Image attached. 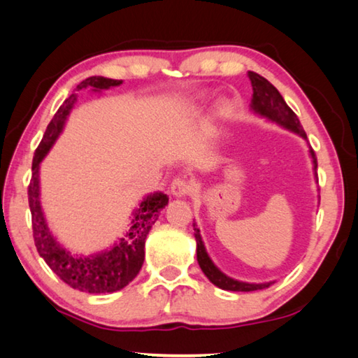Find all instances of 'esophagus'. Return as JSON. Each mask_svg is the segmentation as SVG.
<instances>
[{
    "mask_svg": "<svg viewBox=\"0 0 358 358\" xmlns=\"http://www.w3.org/2000/svg\"><path fill=\"white\" fill-rule=\"evenodd\" d=\"M194 191V183L187 178H175L171 185V192L175 197H185Z\"/></svg>",
    "mask_w": 358,
    "mask_h": 358,
    "instance_id": "esophagus-1",
    "label": "esophagus"
}]
</instances>
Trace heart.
<instances>
[{
	"mask_svg": "<svg viewBox=\"0 0 358 358\" xmlns=\"http://www.w3.org/2000/svg\"><path fill=\"white\" fill-rule=\"evenodd\" d=\"M217 113H219V115H227L228 113V108L227 107H223V105H220V107L219 108H217Z\"/></svg>",
	"mask_w": 358,
	"mask_h": 358,
	"instance_id": "1",
	"label": "heart"
}]
</instances>
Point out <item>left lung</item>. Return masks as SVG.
<instances>
[{"label": "left lung", "instance_id": "obj_1", "mask_svg": "<svg viewBox=\"0 0 358 358\" xmlns=\"http://www.w3.org/2000/svg\"><path fill=\"white\" fill-rule=\"evenodd\" d=\"M248 79L251 82V87H253V101H251V107H253V110L257 111L259 115L267 116L268 119H271V121H276L281 125H284V127L299 133L301 136L307 139L306 131L303 130V125H301L298 116L295 115V111H293L289 105L285 103L284 97L276 90V87L271 85V83L265 79V77L259 76L257 73H253V71H248ZM310 155L313 158V169L317 171V167H318L317 155H315L312 147H310ZM194 236H195V241H197V261H199L200 268L203 270V273H205L209 281H211L214 285L220 287V289H223V290H231V292L262 290V289H268V287L271 285L270 282L268 284L239 282V281H234V279L225 276L211 262V259L208 257L205 247H203L200 231L195 228V223H194Z\"/></svg>", "mask_w": 358, "mask_h": 358}]
</instances>
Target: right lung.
<instances>
[{"instance_id":"1","label":"right lung","mask_w":358,"mask_h":358,"mask_svg":"<svg viewBox=\"0 0 358 358\" xmlns=\"http://www.w3.org/2000/svg\"><path fill=\"white\" fill-rule=\"evenodd\" d=\"M122 80L107 79L102 76H93L82 80L77 85V91L91 87L97 90H107L116 87ZM77 94H71L63 102L62 107L54 115L52 121L49 122L32 159V177L27 186V199H29V208L32 214V236L38 255L45 259L55 275L63 282L73 287L76 290L85 293H111L124 289L125 285L136 278L144 262V243L153 223L157 222L161 209L167 205L164 194L157 192L149 195L139 209L135 211V217L131 220V228L127 236L121 239L110 251L102 255L90 257H76L63 250L57 241L54 239L48 231L43 213L40 208L38 200V164L40 161L51 149L55 138L62 131L63 124L73 105Z\"/></svg>"}]
</instances>
